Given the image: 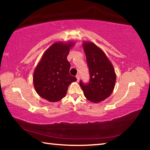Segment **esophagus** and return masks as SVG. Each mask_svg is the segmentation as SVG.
<instances>
[{
    "instance_id": "1",
    "label": "esophagus",
    "mask_w": 150,
    "mask_h": 150,
    "mask_svg": "<svg viewBox=\"0 0 150 150\" xmlns=\"http://www.w3.org/2000/svg\"><path fill=\"white\" fill-rule=\"evenodd\" d=\"M76 78H77V81H79L80 80V75H76Z\"/></svg>"
}]
</instances>
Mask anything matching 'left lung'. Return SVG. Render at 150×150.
Masks as SVG:
<instances>
[{
    "label": "left lung",
    "mask_w": 150,
    "mask_h": 150,
    "mask_svg": "<svg viewBox=\"0 0 150 150\" xmlns=\"http://www.w3.org/2000/svg\"><path fill=\"white\" fill-rule=\"evenodd\" d=\"M83 48L87 57L90 79L87 83L80 81L79 85L88 100L100 103L112 93L116 74L112 63L105 53L92 42H85Z\"/></svg>",
    "instance_id": "1"
}]
</instances>
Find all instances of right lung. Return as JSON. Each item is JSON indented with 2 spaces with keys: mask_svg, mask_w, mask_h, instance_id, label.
<instances>
[{
  "mask_svg": "<svg viewBox=\"0 0 150 150\" xmlns=\"http://www.w3.org/2000/svg\"><path fill=\"white\" fill-rule=\"evenodd\" d=\"M73 44L57 42L45 51L34 73L33 82L37 93L50 102L64 97L69 85L77 78L69 74L70 63L67 59Z\"/></svg>",
  "mask_w": 150,
  "mask_h": 150,
  "instance_id": "right-lung-1",
  "label": "right lung"
}]
</instances>
